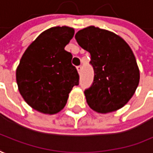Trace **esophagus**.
Listing matches in <instances>:
<instances>
[{
    "label": "esophagus",
    "mask_w": 153,
    "mask_h": 153,
    "mask_svg": "<svg viewBox=\"0 0 153 153\" xmlns=\"http://www.w3.org/2000/svg\"><path fill=\"white\" fill-rule=\"evenodd\" d=\"M77 71L79 74H81V71H82V67L81 66H78L77 67Z\"/></svg>",
    "instance_id": "obj_1"
}]
</instances>
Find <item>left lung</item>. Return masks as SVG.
Returning a JSON list of instances; mask_svg holds the SVG:
<instances>
[{"instance_id":"1","label":"left lung","mask_w":153,"mask_h":153,"mask_svg":"<svg viewBox=\"0 0 153 153\" xmlns=\"http://www.w3.org/2000/svg\"><path fill=\"white\" fill-rule=\"evenodd\" d=\"M78 44L90 52L94 81L85 91L89 107L99 113L123 108L139 85L140 70L127 42L113 32L89 26L75 34Z\"/></svg>"}]
</instances>
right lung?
Instances as JSON below:
<instances>
[{
    "instance_id": "obj_1",
    "label": "right lung",
    "mask_w": 153,
    "mask_h": 153,
    "mask_svg": "<svg viewBox=\"0 0 153 153\" xmlns=\"http://www.w3.org/2000/svg\"><path fill=\"white\" fill-rule=\"evenodd\" d=\"M74 29L68 26L46 29L28 46L16 70L19 93L34 110L55 114L66 105L79 74L73 56L65 51Z\"/></svg>"
}]
</instances>
